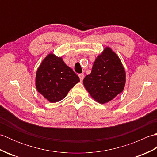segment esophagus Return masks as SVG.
<instances>
[{
  "label": "esophagus",
  "mask_w": 157,
  "mask_h": 157,
  "mask_svg": "<svg viewBox=\"0 0 157 157\" xmlns=\"http://www.w3.org/2000/svg\"><path fill=\"white\" fill-rule=\"evenodd\" d=\"M79 79H80V81H83V79H84V73H80V74H79Z\"/></svg>",
  "instance_id": "1"
}]
</instances>
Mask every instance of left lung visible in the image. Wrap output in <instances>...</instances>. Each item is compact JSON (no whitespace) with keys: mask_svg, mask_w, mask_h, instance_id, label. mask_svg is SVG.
Returning <instances> with one entry per match:
<instances>
[{"mask_svg":"<svg viewBox=\"0 0 157 157\" xmlns=\"http://www.w3.org/2000/svg\"><path fill=\"white\" fill-rule=\"evenodd\" d=\"M84 85L96 101L104 104L121 93L125 84V72L121 61L111 48H106L96 58Z\"/></svg>","mask_w":157,"mask_h":157,"instance_id":"1","label":"left lung"}]
</instances>
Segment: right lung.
I'll use <instances>...</instances> for the list:
<instances>
[{
	"mask_svg": "<svg viewBox=\"0 0 157 157\" xmlns=\"http://www.w3.org/2000/svg\"><path fill=\"white\" fill-rule=\"evenodd\" d=\"M79 77L65 64L61 57L52 54L44 59L36 73L38 91L51 102L64 98L77 83Z\"/></svg>",
	"mask_w": 157,
	"mask_h": 157,
	"instance_id": "obj_1",
	"label": "right lung"
}]
</instances>
